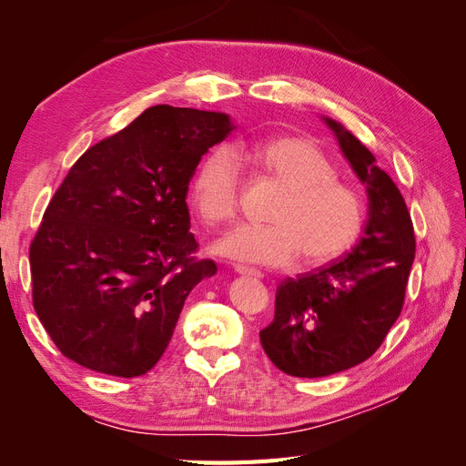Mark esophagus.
<instances>
[{
	"label": "esophagus",
	"mask_w": 466,
	"mask_h": 466,
	"mask_svg": "<svg viewBox=\"0 0 466 466\" xmlns=\"http://www.w3.org/2000/svg\"><path fill=\"white\" fill-rule=\"evenodd\" d=\"M235 272L243 274V276H255V278H262V272L257 270V268H248L243 264H235Z\"/></svg>",
	"instance_id": "1"
}]
</instances>
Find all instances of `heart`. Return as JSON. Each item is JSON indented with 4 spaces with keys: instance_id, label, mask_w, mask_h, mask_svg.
Returning <instances> with one entry per match:
<instances>
[{
    "instance_id": "b5f03b06",
    "label": "heart",
    "mask_w": 466,
    "mask_h": 466,
    "mask_svg": "<svg viewBox=\"0 0 466 466\" xmlns=\"http://www.w3.org/2000/svg\"><path fill=\"white\" fill-rule=\"evenodd\" d=\"M248 163L281 187L266 225H245L218 243V252L241 262L301 268L329 264L354 247L370 219V200L338 178V167L315 142L299 136L216 149L200 163L190 204L208 228H223L238 214V165Z\"/></svg>"
}]
</instances>
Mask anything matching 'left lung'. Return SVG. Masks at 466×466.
<instances>
[{"label":"left lung","instance_id":"1","mask_svg":"<svg viewBox=\"0 0 466 466\" xmlns=\"http://www.w3.org/2000/svg\"><path fill=\"white\" fill-rule=\"evenodd\" d=\"M327 124L368 188L370 219L346 258L288 278L276 289L274 320L260 330V344L291 377H327L371 358L402 311L416 252L397 185L358 137L330 118Z\"/></svg>","mask_w":466,"mask_h":466}]
</instances>
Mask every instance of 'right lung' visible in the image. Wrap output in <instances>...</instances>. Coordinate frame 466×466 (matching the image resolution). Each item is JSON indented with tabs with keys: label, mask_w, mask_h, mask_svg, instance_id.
Wrapping results in <instances>:
<instances>
[{
	"label": "right lung",
	"mask_w": 466,
	"mask_h": 466,
	"mask_svg": "<svg viewBox=\"0 0 466 466\" xmlns=\"http://www.w3.org/2000/svg\"><path fill=\"white\" fill-rule=\"evenodd\" d=\"M228 115L151 106L69 168L31 243L33 307L66 358L115 375L147 373L188 293L218 272L198 260L187 194Z\"/></svg>",
	"instance_id": "obj_1"
}]
</instances>
